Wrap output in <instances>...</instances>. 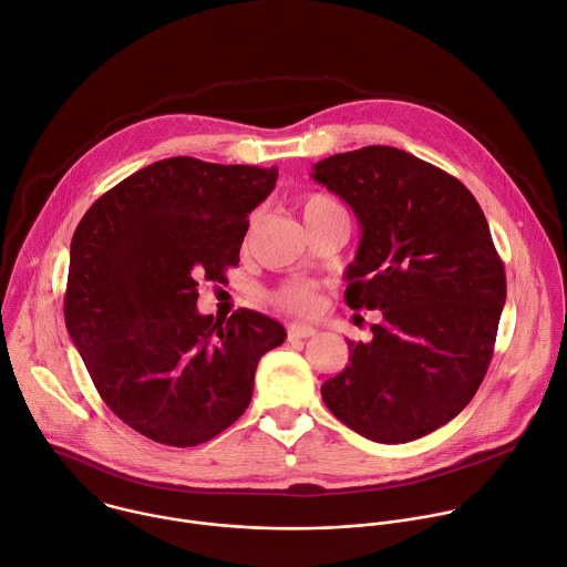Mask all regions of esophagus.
Segmentation results:
<instances>
[{"mask_svg": "<svg viewBox=\"0 0 567 567\" xmlns=\"http://www.w3.org/2000/svg\"><path fill=\"white\" fill-rule=\"evenodd\" d=\"M317 330L308 323H290L288 326V339L290 341H297V339H308V337H315Z\"/></svg>", "mask_w": 567, "mask_h": 567, "instance_id": "obj_1", "label": "esophagus"}]
</instances>
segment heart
<instances>
[{
	"label": "heart",
	"instance_id": "obj_1",
	"mask_svg": "<svg viewBox=\"0 0 567 567\" xmlns=\"http://www.w3.org/2000/svg\"><path fill=\"white\" fill-rule=\"evenodd\" d=\"M299 208H301V217L306 224L319 219L321 215L326 213H332V210H341L330 197L326 195H319V193H310V195H303L301 202H299ZM272 301L275 306H279L281 310L286 312H295V315H312L319 306V295H317V288L312 284H306V281H290L286 286H281L275 295H272Z\"/></svg>",
	"mask_w": 567,
	"mask_h": 567
}]
</instances>
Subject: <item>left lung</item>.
Instances as JSON below:
<instances>
[{
	"label": "left lung",
	"mask_w": 567,
	"mask_h": 567,
	"mask_svg": "<svg viewBox=\"0 0 567 567\" xmlns=\"http://www.w3.org/2000/svg\"><path fill=\"white\" fill-rule=\"evenodd\" d=\"M315 182L357 215L346 277L352 310H381L370 341L321 385L328 410L377 443H408L454 419L478 390L505 303V270L472 193L392 146L315 164Z\"/></svg>",
	"instance_id": "1"
}]
</instances>
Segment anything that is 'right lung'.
<instances>
[{"instance_id": "add662e5", "label": "right lung", "mask_w": 567, "mask_h": 567, "mask_svg": "<svg viewBox=\"0 0 567 567\" xmlns=\"http://www.w3.org/2000/svg\"><path fill=\"white\" fill-rule=\"evenodd\" d=\"M275 184L277 168L162 159L102 195L73 235L69 334L104 403L157 443L193 447L233 425L259 359L286 339L255 310H197L199 281H226Z\"/></svg>"}]
</instances>
